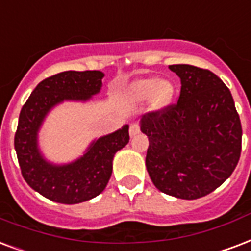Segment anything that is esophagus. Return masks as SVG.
Segmentation results:
<instances>
[{
  "label": "esophagus",
  "mask_w": 251,
  "mask_h": 251,
  "mask_svg": "<svg viewBox=\"0 0 251 251\" xmlns=\"http://www.w3.org/2000/svg\"><path fill=\"white\" fill-rule=\"evenodd\" d=\"M139 132H140V127H139V126H137L136 123L132 124V126L129 127V136H131V137L136 136V135Z\"/></svg>",
  "instance_id": "34e87169"
}]
</instances>
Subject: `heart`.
I'll return each mask as SVG.
<instances>
[{
  "instance_id": "obj_1",
  "label": "heart",
  "mask_w": 251,
  "mask_h": 251,
  "mask_svg": "<svg viewBox=\"0 0 251 251\" xmlns=\"http://www.w3.org/2000/svg\"><path fill=\"white\" fill-rule=\"evenodd\" d=\"M175 84L168 79H160L156 76L137 79L129 86L128 94L133 101L144 103L152 99L154 110L167 108L175 97Z\"/></svg>"
}]
</instances>
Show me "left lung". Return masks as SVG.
<instances>
[{"label": "left lung", "instance_id": "8db88e82", "mask_svg": "<svg viewBox=\"0 0 251 251\" xmlns=\"http://www.w3.org/2000/svg\"><path fill=\"white\" fill-rule=\"evenodd\" d=\"M181 80L176 104L140 120L150 140L147 171L165 195L196 200L212 193L238 164L242 127L225 83L209 70L171 65Z\"/></svg>", "mask_w": 251, "mask_h": 251}]
</instances>
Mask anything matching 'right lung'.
I'll return each mask as SVG.
<instances>
[{
	"instance_id": "right-lung-1",
	"label": "right lung",
	"mask_w": 251,
	"mask_h": 251,
	"mask_svg": "<svg viewBox=\"0 0 251 251\" xmlns=\"http://www.w3.org/2000/svg\"><path fill=\"white\" fill-rule=\"evenodd\" d=\"M101 71H63L34 88L22 110L14 148L25 181L43 197L61 204H79L105 189L115 153L129 141L128 124L92 140L84 153L67 164L46 160L38 133L49 112L63 101H87L101 90Z\"/></svg>"
}]
</instances>
